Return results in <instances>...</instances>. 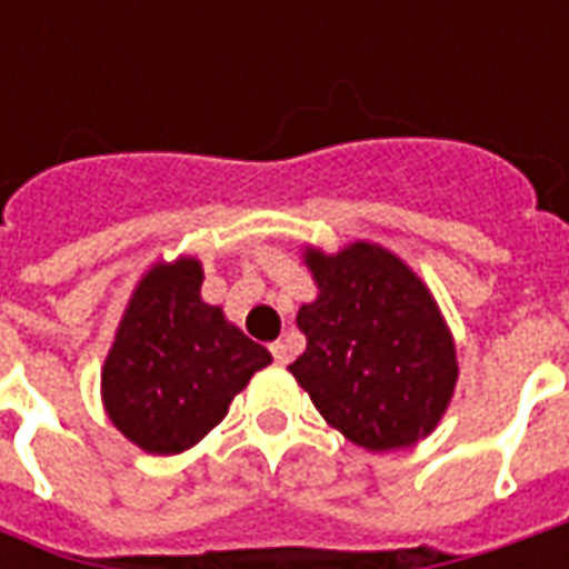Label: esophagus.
Instances as JSON below:
<instances>
[{"label":"esophagus","mask_w":569,"mask_h":569,"mask_svg":"<svg viewBox=\"0 0 569 569\" xmlns=\"http://www.w3.org/2000/svg\"><path fill=\"white\" fill-rule=\"evenodd\" d=\"M271 353H273V362H277V366H286V362L292 359V353H289V347H286L283 341H273Z\"/></svg>","instance_id":"34e87169"}]
</instances>
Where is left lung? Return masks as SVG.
<instances>
[{
    "label": "left lung",
    "instance_id": "left-lung-1",
    "mask_svg": "<svg viewBox=\"0 0 569 569\" xmlns=\"http://www.w3.org/2000/svg\"><path fill=\"white\" fill-rule=\"evenodd\" d=\"M317 298L298 308L305 353L289 366L322 420L366 451L427 439L460 378L457 345L429 286L381 243L305 247Z\"/></svg>",
    "mask_w": 569,
    "mask_h": 569
}]
</instances>
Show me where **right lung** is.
Listing matches in <instances>:
<instances>
[{
    "label": "right lung",
    "mask_w": 569,
    "mask_h": 569,
    "mask_svg": "<svg viewBox=\"0 0 569 569\" xmlns=\"http://www.w3.org/2000/svg\"><path fill=\"white\" fill-rule=\"evenodd\" d=\"M194 256L154 261L133 286L100 371L109 420L146 453L194 448L271 353L200 298Z\"/></svg>",
    "instance_id": "right-lung-1"
}]
</instances>
